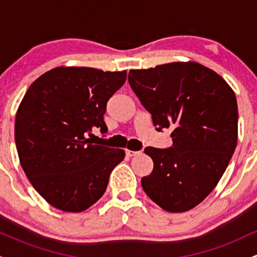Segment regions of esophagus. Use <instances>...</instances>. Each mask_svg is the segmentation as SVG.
Segmentation results:
<instances>
[{"instance_id": "esophagus-1", "label": "esophagus", "mask_w": 257, "mask_h": 257, "mask_svg": "<svg viewBox=\"0 0 257 257\" xmlns=\"http://www.w3.org/2000/svg\"><path fill=\"white\" fill-rule=\"evenodd\" d=\"M141 151H132V150H125V155L128 156V157H134V156H138L140 155Z\"/></svg>"}]
</instances>
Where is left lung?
Listing matches in <instances>:
<instances>
[{
    "label": "left lung",
    "instance_id": "obj_1",
    "mask_svg": "<svg viewBox=\"0 0 257 257\" xmlns=\"http://www.w3.org/2000/svg\"><path fill=\"white\" fill-rule=\"evenodd\" d=\"M128 81L157 131L173 128V147L145 149L153 170L141 186L163 210H191L216 187L237 146L234 91L196 61L131 70Z\"/></svg>",
    "mask_w": 257,
    "mask_h": 257
}]
</instances>
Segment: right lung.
Returning <instances> with one entry per match:
<instances>
[{
	"instance_id": "add662e5",
	"label": "right lung",
	"mask_w": 257,
	"mask_h": 257,
	"mask_svg": "<svg viewBox=\"0 0 257 257\" xmlns=\"http://www.w3.org/2000/svg\"><path fill=\"white\" fill-rule=\"evenodd\" d=\"M125 79V70L59 66L32 82L20 102L14 125L20 164L59 210L81 213L98 202L124 159L123 150L95 145L91 131L107 132L106 102Z\"/></svg>"
}]
</instances>
